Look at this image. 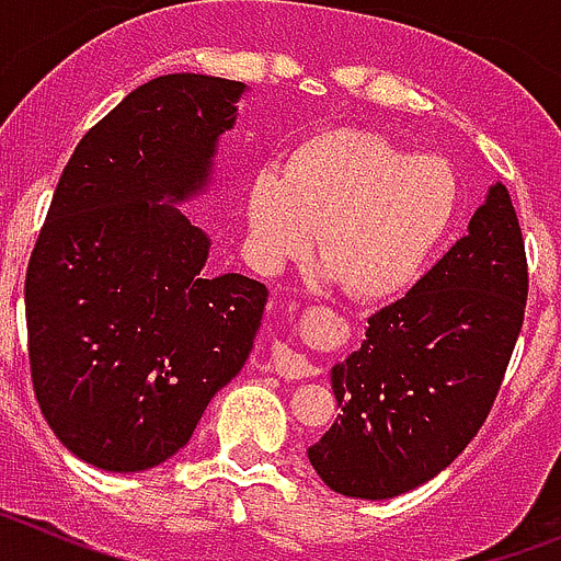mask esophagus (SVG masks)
I'll return each instance as SVG.
<instances>
[{
  "label": "esophagus",
  "mask_w": 561,
  "mask_h": 561,
  "mask_svg": "<svg viewBox=\"0 0 561 561\" xmlns=\"http://www.w3.org/2000/svg\"><path fill=\"white\" fill-rule=\"evenodd\" d=\"M272 362H275L277 374L286 376V379H304V376L314 374V365L304 354L291 351L289 345H275L272 348Z\"/></svg>",
  "instance_id": "obj_1"
}]
</instances>
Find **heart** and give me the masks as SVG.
Segmentation results:
<instances>
[{
    "label": "heart",
    "mask_w": 561,
    "mask_h": 561,
    "mask_svg": "<svg viewBox=\"0 0 561 561\" xmlns=\"http://www.w3.org/2000/svg\"><path fill=\"white\" fill-rule=\"evenodd\" d=\"M458 210L453 168L381 134L331 128L257 171L247 227L257 266L277 272L311 250L356 300H385L415 280Z\"/></svg>",
    "instance_id": "b5f03b06"
}]
</instances>
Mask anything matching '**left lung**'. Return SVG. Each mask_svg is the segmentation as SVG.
I'll use <instances>...</instances> for the list:
<instances>
[{
	"mask_svg": "<svg viewBox=\"0 0 561 561\" xmlns=\"http://www.w3.org/2000/svg\"><path fill=\"white\" fill-rule=\"evenodd\" d=\"M525 300L523 230L497 182L469 232L376 311L362 348L331 370L342 415L309 447L323 483L345 497L388 500L447 469L492 413Z\"/></svg>",
	"mask_w": 561,
	"mask_h": 561,
	"instance_id": "left-lung-1",
	"label": "left lung"
}]
</instances>
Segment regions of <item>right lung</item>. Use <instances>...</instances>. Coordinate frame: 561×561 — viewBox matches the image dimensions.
Here are the masks:
<instances>
[{"label":"right lung","mask_w":561,"mask_h":561,"mask_svg":"<svg viewBox=\"0 0 561 561\" xmlns=\"http://www.w3.org/2000/svg\"><path fill=\"white\" fill-rule=\"evenodd\" d=\"M244 83L162 76L83 134L24 277L30 379L64 447L106 472L180 453L244 368L264 284L205 275L210 238L173 205L210 176Z\"/></svg>","instance_id":"add662e5"}]
</instances>
